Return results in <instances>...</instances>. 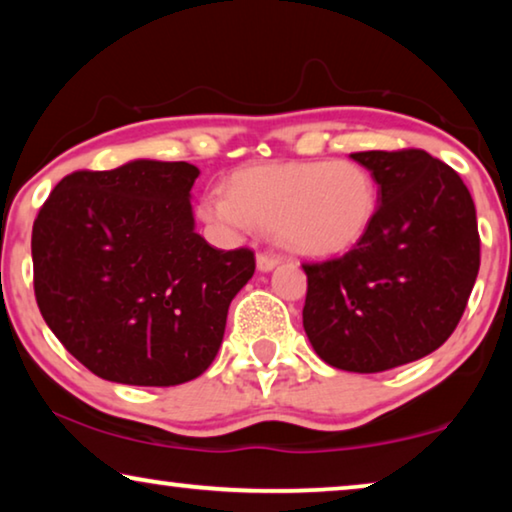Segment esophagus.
I'll return each mask as SVG.
<instances>
[{"label": "esophagus", "mask_w": 512, "mask_h": 512, "mask_svg": "<svg viewBox=\"0 0 512 512\" xmlns=\"http://www.w3.org/2000/svg\"><path fill=\"white\" fill-rule=\"evenodd\" d=\"M278 264H280V257L278 255H266V253L257 255V271L269 273V271L276 269Z\"/></svg>", "instance_id": "esophagus-1"}]
</instances>
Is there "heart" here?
I'll list each match as a JSON object with an SVG mask.
<instances>
[{
  "label": "heart",
  "mask_w": 512,
  "mask_h": 512,
  "mask_svg": "<svg viewBox=\"0 0 512 512\" xmlns=\"http://www.w3.org/2000/svg\"><path fill=\"white\" fill-rule=\"evenodd\" d=\"M377 209L370 170L354 160H312L243 167L232 174L230 193L202 197L197 216L218 230H269L294 255L335 257L368 236Z\"/></svg>",
  "instance_id": "1"
}]
</instances>
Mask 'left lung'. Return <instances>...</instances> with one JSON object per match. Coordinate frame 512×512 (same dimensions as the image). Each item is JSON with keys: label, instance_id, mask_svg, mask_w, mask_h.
Masks as SVG:
<instances>
[{"label": "left lung", "instance_id": "left-lung-1", "mask_svg": "<svg viewBox=\"0 0 512 512\" xmlns=\"http://www.w3.org/2000/svg\"><path fill=\"white\" fill-rule=\"evenodd\" d=\"M349 156L377 181V218L347 255L303 264V329L324 363L370 375L451 338L478 276L480 239L453 167L421 149Z\"/></svg>", "mask_w": 512, "mask_h": 512}]
</instances>
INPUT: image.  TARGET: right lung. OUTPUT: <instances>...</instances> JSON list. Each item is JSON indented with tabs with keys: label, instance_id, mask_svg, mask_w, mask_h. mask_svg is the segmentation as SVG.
Segmentation results:
<instances>
[{
	"label": "right lung",
	"instance_id": "1",
	"mask_svg": "<svg viewBox=\"0 0 512 512\" xmlns=\"http://www.w3.org/2000/svg\"><path fill=\"white\" fill-rule=\"evenodd\" d=\"M190 163L135 158L73 172L38 211L34 292L50 331L96 377L177 386L223 345L227 310L255 273L248 248L195 232Z\"/></svg>",
	"mask_w": 512,
	"mask_h": 512
}]
</instances>
